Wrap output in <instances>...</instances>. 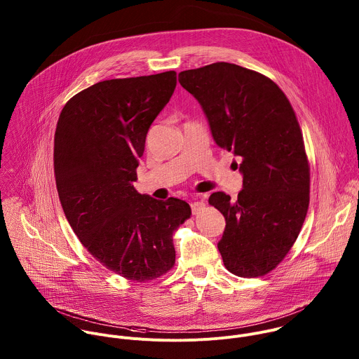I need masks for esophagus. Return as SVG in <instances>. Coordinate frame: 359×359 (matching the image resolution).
<instances>
[{
    "label": "esophagus",
    "mask_w": 359,
    "mask_h": 359,
    "mask_svg": "<svg viewBox=\"0 0 359 359\" xmlns=\"http://www.w3.org/2000/svg\"><path fill=\"white\" fill-rule=\"evenodd\" d=\"M191 210H193V214H197L203 207H204V203L203 201H191Z\"/></svg>",
    "instance_id": "obj_1"
}]
</instances>
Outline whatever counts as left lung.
<instances>
[{"instance_id": "8db88e82", "label": "left lung", "mask_w": 359, "mask_h": 359, "mask_svg": "<svg viewBox=\"0 0 359 359\" xmlns=\"http://www.w3.org/2000/svg\"><path fill=\"white\" fill-rule=\"evenodd\" d=\"M201 104L218 147L239 156L243 189L238 200L210 196L226 221L218 250L243 278L273 271L294 246L309 207L311 168L297 114L266 75L231 62L179 74Z\"/></svg>"}]
</instances>
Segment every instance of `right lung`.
Returning a JSON list of instances; mask_svg holds the SVG:
<instances>
[{
    "label": "right lung",
    "instance_id": "obj_1",
    "mask_svg": "<svg viewBox=\"0 0 359 359\" xmlns=\"http://www.w3.org/2000/svg\"><path fill=\"white\" fill-rule=\"evenodd\" d=\"M176 88V72L97 82L62 107L54 134V176L64 214L83 248L137 283L173 266L175 231L191 215L134 189L145 137Z\"/></svg>",
    "mask_w": 359,
    "mask_h": 359
}]
</instances>
